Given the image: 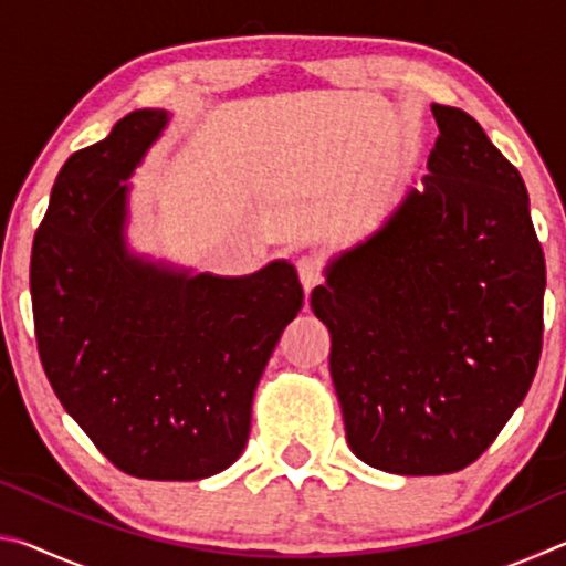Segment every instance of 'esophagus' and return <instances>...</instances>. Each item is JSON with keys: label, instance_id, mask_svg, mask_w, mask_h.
Returning <instances> with one entry per match:
<instances>
[{"label": "esophagus", "instance_id": "1", "mask_svg": "<svg viewBox=\"0 0 566 566\" xmlns=\"http://www.w3.org/2000/svg\"><path fill=\"white\" fill-rule=\"evenodd\" d=\"M296 272H300V280L306 296L314 290V286L322 284V270H319V262L312 260V256H300L296 260Z\"/></svg>", "mask_w": 566, "mask_h": 566}]
</instances>
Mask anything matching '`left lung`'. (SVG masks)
<instances>
[{
    "instance_id": "8db88e82",
    "label": "left lung",
    "mask_w": 566,
    "mask_h": 566,
    "mask_svg": "<svg viewBox=\"0 0 566 566\" xmlns=\"http://www.w3.org/2000/svg\"><path fill=\"white\" fill-rule=\"evenodd\" d=\"M432 112L429 175L312 292L349 449L405 476L459 472L494 442L544 332L547 266L522 175L467 112Z\"/></svg>"
}]
</instances>
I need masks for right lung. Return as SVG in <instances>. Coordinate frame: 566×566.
Here are the masks:
<instances>
[{
  "mask_svg": "<svg viewBox=\"0 0 566 566\" xmlns=\"http://www.w3.org/2000/svg\"><path fill=\"white\" fill-rule=\"evenodd\" d=\"M167 124V109H137L64 161L30 290L66 415L122 472L191 482L244 452L254 389L304 292L286 260L219 276L132 252L129 177Z\"/></svg>",
  "mask_w": 566,
  "mask_h": 566,
  "instance_id": "add662e5",
  "label": "right lung"
}]
</instances>
